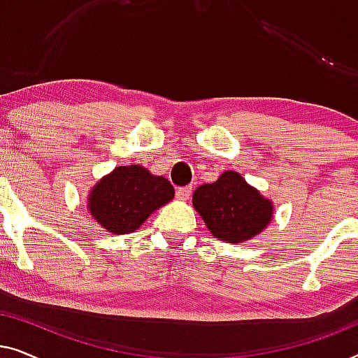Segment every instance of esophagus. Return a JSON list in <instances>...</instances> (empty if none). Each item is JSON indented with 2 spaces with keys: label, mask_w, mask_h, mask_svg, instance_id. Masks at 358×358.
I'll list each match as a JSON object with an SVG mask.
<instances>
[{
  "label": "esophagus",
  "mask_w": 358,
  "mask_h": 358,
  "mask_svg": "<svg viewBox=\"0 0 358 358\" xmlns=\"http://www.w3.org/2000/svg\"><path fill=\"white\" fill-rule=\"evenodd\" d=\"M190 194H192V187H190V185H185V187H178V190H176V199L187 200L190 197Z\"/></svg>",
  "instance_id": "1"
}]
</instances>
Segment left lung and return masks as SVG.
I'll return each instance as SVG.
<instances>
[{
	"label": "left lung",
	"instance_id": "1",
	"mask_svg": "<svg viewBox=\"0 0 358 358\" xmlns=\"http://www.w3.org/2000/svg\"><path fill=\"white\" fill-rule=\"evenodd\" d=\"M194 207L213 236L241 243L271 223L272 203L234 171H227L212 184L194 192Z\"/></svg>",
	"mask_w": 358,
	"mask_h": 358
}]
</instances>
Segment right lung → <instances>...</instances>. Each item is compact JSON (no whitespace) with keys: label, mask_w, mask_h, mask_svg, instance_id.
Returning <instances> with one entry per match:
<instances>
[{"label":"right lung","mask_w":358,"mask_h":358,"mask_svg":"<svg viewBox=\"0 0 358 358\" xmlns=\"http://www.w3.org/2000/svg\"><path fill=\"white\" fill-rule=\"evenodd\" d=\"M174 197L168 179L150 174L138 164L119 166L92 189L90 212L107 231H135L161 205Z\"/></svg>","instance_id":"right-lung-1"}]
</instances>
